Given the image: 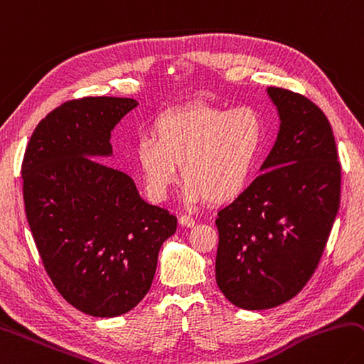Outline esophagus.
I'll list each match as a JSON object with an SVG mask.
<instances>
[{
    "mask_svg": "<svg viewBox=\"0 0 364 364\" xmlns=\"http://www.w3.org/2000/svg\"><path fill=\"white\" fill-rule=\"evenodd\" d=\"M180 224H181V226H184V228H193L194 224H196V221H194L193 216L183 215V216H180Z\"/></svg>",
    "mask_w": 364,
    "mask_h": 364,
    "instance_id": "esophagus-1",
    "label": "esophagus"
}]
</instances>
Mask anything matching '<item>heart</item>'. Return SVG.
<instances>
[{"label": "heart", "instance_id": "1", "mask_svg": "<svg viewBox=\"0 0 364 364\" xmlns=\"http://www.w3.org/2000/svg\"><path fill=\"white\" fill-rule=\"evenodd\" d=\"M266 140V121L256 108L191 105L157 119L154 136L136 143L135 162L151 200L167 199L181 167L184 202L221 205L245 193Z\"/></svg>", "mask_w": 364, "mask_h": 364}]
</instances>
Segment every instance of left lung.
Instances as JSON below:
<instances>
[{"label": "left lung", "mask_w": 364, "mask_h": 364, "mask_svg": "<svg viewBox=\"0 0 364 364\" xmlns=\"http://www.w3.org/2000/svg\"><path fill=\"white\" fill-rule=\"evenodd\" d=\"M280 127L261 175L218 211L215 275L235 307L291 299L315 272L341 200V164L323 111L309 98L267 87Z\"/></svg>", "instance_id": "left-lung-1"}]
</instances>
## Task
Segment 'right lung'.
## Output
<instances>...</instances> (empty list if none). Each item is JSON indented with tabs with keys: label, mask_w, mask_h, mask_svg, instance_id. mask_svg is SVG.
<instances>
[{
	"label": "right lung",
	"mask_w": 364,
	"mask_h": 364,
	"mask_svg": "<svg viewBox=\"0 0 364 364\" xmlns=\"http://www.w3.org/2000/svg\"><path fill=\"white\" fill-rule=\"evenodd\" d=\"M134 98L70 100L36 125L22 164L33 239L52 283L81 312L113 318L153 283L176 218L141 199L134 180L98 163L113 156L111 132Z\"/></svg>",
	"instance_id": "right-lung-1"
}]
</instances>
